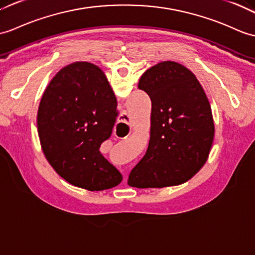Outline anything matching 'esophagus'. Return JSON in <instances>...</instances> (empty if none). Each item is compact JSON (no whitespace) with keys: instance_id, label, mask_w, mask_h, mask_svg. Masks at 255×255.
Listing matches in <instances>:
<instances>
[{"instance_id":"1","label":"esophagus","mask_w":255,"mask_h":255,"mask_svg":"<svg viewBox=\"0 0 255 255\" xmlns=\"http://www.w3.org/2000/svg\"><path fill=\"white\" fill-rule=\"evenodd\" d=\"M130 130H131V118L127 113H123L121 115V121L115 128V132L121 137L126 138L130 133Z\"/></svg>"}]
</instances>
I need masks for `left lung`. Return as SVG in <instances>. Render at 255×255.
Wrapping results in <instances>:
<instances>
[{
  "label": "left lung",
  "mask_w": 255,
  "mask_h": 255,
  "mask_svg": "<svg viewBox=\"0 0 255 255\" xmlns=\"http://www.w3.org/2000/svg\"><path fill=\"white\" fill-rule=\"evenodd\" d=\"M138 88L151 99V131L147 150L130 171L128 185H180L209 157L215 132L209 100L197 77L171 61L147 69Z\"/></svg>",
  "instance_id": "left-lung-1"
}]
</instances>
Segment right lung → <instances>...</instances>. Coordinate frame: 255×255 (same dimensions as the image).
<instances>
[{"mask_svg": "<svg viewBox=\"0 0 255 255\" xmlns=\"http://www.w3.org/2000/svg\"><path fill=\"white\" fill-rule=\"evenodd\" d=\"M117 115L115 94L97 65L76 62L54 76L40 101L37 125L44 155L62 178L89 191L120 185L122 174L99 151Z\"/></svg>", "mask_w": 255, "mask_h": 255, "instance_id": "right-lung-1", "label": "right lung"}]
</instances>
